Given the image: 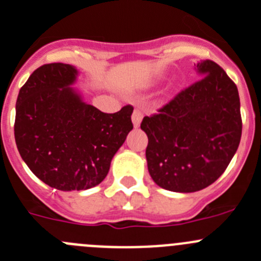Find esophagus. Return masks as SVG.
Masks as SVG:
<instances>
[{
	"instance_id": "esophagus-1",
	"label": "esophagus",
	"mask_w": 261,
	"mask_h": 261,
	"mask_svg": "<svg viewBox=\"0 0 261 261\" xmlns=\"http://www.w3.org/2000/svg\"><path fill=\"white\" fill-rule=\"evenodd\" d=\"M131 118H133L134 126H135V127H138V126L140 125V122H142V119H143V112L140 111L139 108H135V109H134Z\"/></svg>"
}]
</instances>
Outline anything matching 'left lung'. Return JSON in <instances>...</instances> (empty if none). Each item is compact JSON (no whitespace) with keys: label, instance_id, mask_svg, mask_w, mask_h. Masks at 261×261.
Returning <instances> with one entry per match:
<instances>
[{"label":"left lung","instance_id":"8db88e82","mask_svg":"<svg viewBox=\"0 0 261 261\" xmlns=\"http://www.w3.org/2000/svg\"><path fill=\"white\" fill-rule=\"evenodd\" d=\"M201 79L158 113L145 116L148 170L157 186L191 193L221 176L240 145L242 118L234 82L213 60L197 64Z\"/></svg>","mask_w":261,"mask_h":261}]
</instances>
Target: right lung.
Masks as SVG:
<instances>
[{
	"mask_svg": "<svg viewBox=\"0 0 261 261\" xmlns=\"http://www.w3.org/2000/svg\"><path fill=\"white\" fill-rule=\"evenodd\" d=\"M77 69L43 64L29 75L16 100L14 134L21 158L45 184L84 191L100 184L133 130V106L104 113L69 86Z\"/></svg>",
	"mask_w": 261,
	"mask_h": 261,
	"instance_id": "1",
	"label": "right lung"
}]
</instances>
